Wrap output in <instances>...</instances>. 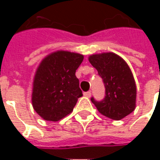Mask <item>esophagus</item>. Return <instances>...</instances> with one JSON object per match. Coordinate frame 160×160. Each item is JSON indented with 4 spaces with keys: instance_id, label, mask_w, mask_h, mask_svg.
<instances>
[{
    "instance_id": "esophagus-1",
    "label": "esophagus",
    "mask_w": 160,
    "mask_h": 160,
    "mask_svg": "<svg viewBox=\"0 0 160 160\" xmlns=\"http://www.w3.org/2000/svg\"><path fill=\"white\" fill-rule=\"evenodd\" d=\"M83 95L85 96V97H87V98H90L91 95H92V92H83Z\"/></svg>"
}]
</instances>
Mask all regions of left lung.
<instances>
[{"label":"left lung","instance_id":"obj_1","mask_svg":"<svg viewBox=\"0 0 160 160\" xmlns=\"http://www.w3.org/2000/svg\"><path fill=\"white\" fill-rule=\"evenodd\" d=\"M90 63L102 77L106 95L102 102L91 99L100 113L113 120H120L132 113L136 106V84L125 59L113 52L89 56Z\"/></svg>","mask_w":160,"mask_h":160}]
</instances>
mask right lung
I'll use <instances>...</instances> for the list:
<instances>
[{
	"label": "right lung",
	"mask_w": 160,
	"mask_h": 160,
	"mask_svg": "<svg viewBox=\"0 0 160 160\" xmlns=\"http://www.w3.org/2000/svg\"><path fill=\"white\" fill-rule=\"evenodd\" d=\"M83 55L57 51L43 58L34 74L32 105L47 121L57 122L70 114L83 96L76 71Z\"/></svg>",
	"instance_id": "right-lung-1"
}]
</instances>
